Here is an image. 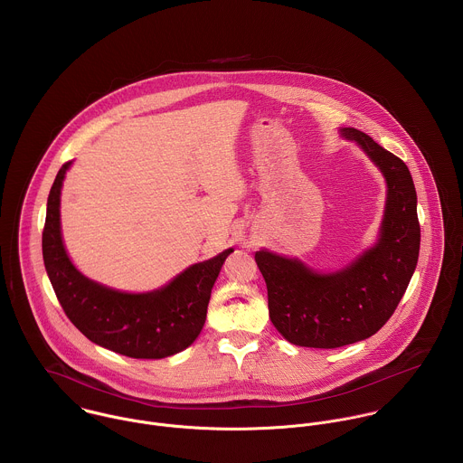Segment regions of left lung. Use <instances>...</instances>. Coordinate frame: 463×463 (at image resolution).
Segmentation results:
<instances>
[{
	"label": "left lung",
	"instance_id": "1",
	"mask_svg": "<svg viewBox=\"0 0 463 463\" xmlns=\"http://www.w3.org/2000/svg\"><path fill=\"white\" fill-rule=\"evenodd\" d=\"M342 135L362 146L387 180L378 244L333 274L269 251L255 255L274 328L303 347L335 349L374 335L396 312L419 259L417 194L406 164L367 133L344 128Z\"/></svg>",
	"mask_w": 463,
	"mask_h": 463
}]
</instances>
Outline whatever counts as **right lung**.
Masks as SVG:
<instances>
[{
	"mask_svg": "<svg viewBox=\"0 0 463 463\" xmlns=\"http://www.w3.org/2000/svg\"><path fill=\"white\" fill-rule=\"evenodd\" d=\"M69 165L53 182L43 230L44 265L69 321L90 342L130 358L184 351L204 325L212 287L233 250L189 267L167 287L147 294H125L90 281L71 264L61 235V189Z\"/></svg>",
	"mask_w": 463,
	"mask_h": 463,
	"instance_id": "right-lung-1",
	"label": "right lung"
}]
</instances>
